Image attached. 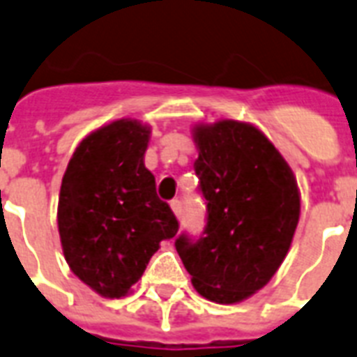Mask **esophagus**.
<instances>
[{"label":"esophagus","mask_w":357,"mask_h":357,"mask_svg":"<svg viewBox=\"0 0 357 357\" xmlns=\"http://www.w3.org/2000/svg\"><path fill=\"white\" fill-rule=\"evenodd\" d=\"M171 210H173V214H175L176 218H181V214H182L181 199H173V201H171Z\"/></svg>","instance_id":"1"}]
</instances>
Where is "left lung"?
<instances>
[{"label": "left lung", "mask_w": 357, "mask_h": 357, "mask_svg": "<svg viewBox=\"0 0 357 357\" xmlns=\"http://www.w3.org/2000/svg\"><path fill=\"white\" fill-rule=\"evenodd\" d=\"M192 132L206 229L195 242L178 236L176 251L201 296L244 302L273 278L291 250L300 220L296 176L253 124L220 119Z\"/></svg>", "instance_id": "1"}]
</instances>
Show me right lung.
<instances>
[{"label":"right lung","mask_w":357,"mask_h":357,"mask_svg":"<svg viewBox=\"0 0 357 357\" xmlns=\"http://www.w3.org/2000/svg\"><path fill=\"white\" fill-rule=\"evenodd\" d=\"M151 126L119 119L85 135L66 165L57 227L68 266L104 298L132 292L178 222L145 167Z\"/></svg>","instance_id":"1"}]
</instances>
